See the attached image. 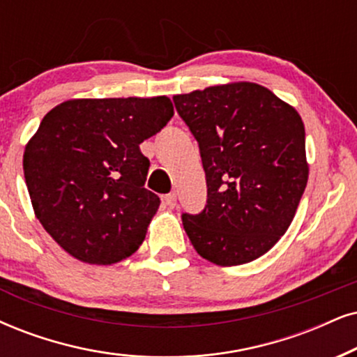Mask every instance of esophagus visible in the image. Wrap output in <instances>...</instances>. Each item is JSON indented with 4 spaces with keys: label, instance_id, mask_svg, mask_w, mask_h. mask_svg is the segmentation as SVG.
<instances>
[{
    "label": "esophagus",
    "instance_id": "obj_1",
    "mask_svg": "<svg viewBox=\"0 0 357 357\" xmlns=\"http://www.w3.org/2000/svg\"><path fill=\"white\" fill-rule=\"evenodd\" d=\"M176 199H178V197H176V194L174 192H169V194H165L163 202L168 207H174L176 206Z\"/></svg>",
    "mask_w": 357,
    "mask_h": 357
}]
</instances>
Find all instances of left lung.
Returning <instances> with one entry per match:
<instances>
[{"instance_id": "left-lung-1", "label": "left lung", "mask_w": 357, "mask_h": 357, "mask_svg": "<svg viewBox=\"0 0 357 357\" xmlns=\"http://www.w3.org/2000/svg\"><path fill=\"white\" fill-rule=\"evenodd\" d=\"M199 145L207 199L183 212L197 254L220 267L247 264L287 232L308 181L298 112L252 82L173 97Z\"/></svg>"}]
</instances>
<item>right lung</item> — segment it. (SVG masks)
Listing matches in <instances>:
<instances>
[{"instance_id":"add662e5","label":"right lung","mask_w":357,"mask_h":357,"mask_svg":"<svg viewBox=\"0 0 357 357\" xmlns=\"http://www.w3.org/2000/svg\"><path fill=\"white\" fill-rule=\"evenodd\" d=\"M174 115L168 97L67 100L40 121L22 160L36 218L75 259L110 265L145 241L160 197L139 143Z\"/></svg>"}]
</instances>
